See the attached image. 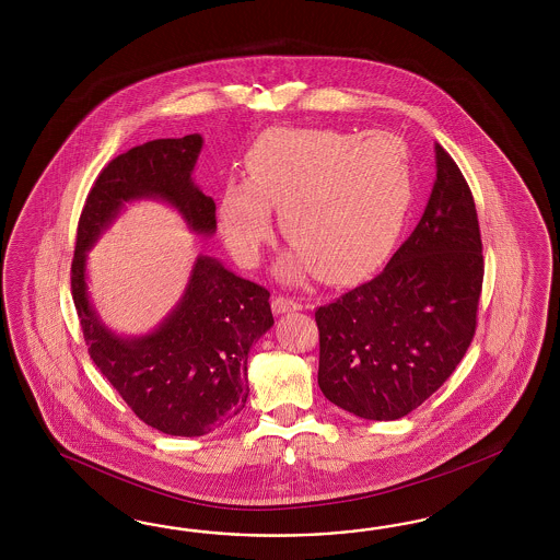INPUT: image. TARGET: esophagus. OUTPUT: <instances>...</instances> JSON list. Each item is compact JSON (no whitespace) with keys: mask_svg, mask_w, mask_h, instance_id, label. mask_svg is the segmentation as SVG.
I'll return each mask as SVG.
<instances>
[{"mask_svg":"<svg viewBox=\"0 0 560 560\" xmlns=\"http://www.w3.org/2000/svg\"><path fill=\"white\" fill-rule=\"evenodd\" d=\"M300 307H302L300 302H295V300H291V298H283V295H277V298L272 300V312H275L277 316L295 312V310H300Z\"/></svg>","mask_w":560,"mask_h":560,"instance_id":"obj_1","label":"esophagus"}]
</instances>
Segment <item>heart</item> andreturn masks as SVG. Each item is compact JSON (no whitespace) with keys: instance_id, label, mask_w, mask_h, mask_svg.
<instances>
[{"instance_id":"heart-1","label":"heart","mask_w":560,"mask_h":560,"mask_svg":"<svg viewBox=\"0 0 560 560\" xmlns=\"http://www.w3.org/2000/svg\"><path fill=\"white\" fill-rule=\"evenodd\" d=\"M412 203V174L400 139L373 131L275 129L248 153V178L221 195L220 228L244 267L258 262L272 232V209L295 248L279 262L285 279L320 269L351 281L384 258Z\"/></svg>"}]
</instances>
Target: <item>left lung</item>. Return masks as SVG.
I'll return each mask as SVG.
<instances>
[{
    "mask_svg": "<svg viewBox=\"0 0 560 560\" xmlns=\"http://www.w3.org/2000/svg\"><path fill=\"white\" fill-rule=\"evenodd\" d=\"M435 170L423 218L386 269L316 310L318 386L368 421L421 407L475 337L485 275L475 199L440 143Z\"/></svg>",
    "mask_w": 560,
    "mask_h": 560,
    "instance_id": "obj_1",
    "label": "left lung"
}]
</instances>
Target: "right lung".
Wrapping results in <instances>:
<instances>
[{
  "label": "right lung",
  "instance_id": "right-lung-1",
  "mask_svg": "<svg viewBox=\"0 0 560 560\" xmlns=\"http://www.w3.org/2000/svg\"><path fill=\"white\" fill-rule=\"evenodd\" d=\"M201 148L203 137L192 133L115 158L85 199L71 265L73 304L92 361L143 423L178 438L211 433L246 405L248 353L275 324L271 293L199 255L162 323L145 335H117L90 300L85 265L98 237L133 201H162L192 234H215V203L192 180Z\"/></svg>",
  "mask_w": 560,
  "mask_h": 560
}]
</instances>
